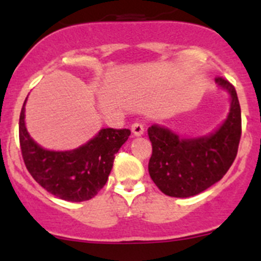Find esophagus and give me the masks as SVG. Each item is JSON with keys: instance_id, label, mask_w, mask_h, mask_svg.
Instances as JSON below:
<instances>
[{"instance_id": "34e87169", "label": "esophagus", "mask_w": 261, "mask_h": 261, "mask_svg": "<svg viewBox=\"0 0 261 261\" xmlns=\"http://www.w3.org/2000/svg\"><path fill=\"white\" fill-rule=\"evenodd\" d=\"M131 130H133L134 135H135V136L143 135V134H144V123L136 121V122H134L133 125H131Z\"/></svg>"}]
</instances>
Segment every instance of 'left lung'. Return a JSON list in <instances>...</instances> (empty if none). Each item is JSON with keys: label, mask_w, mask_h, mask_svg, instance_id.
Segmentation results:
<instances>
[{"label": "left lung", "mask_w": 261, "mask_h": 261, "mask_svg": "<svg viewBox=\"0 0 261 261\" xmlns=\"http://www.w3.org/2000/svg\"><path fill=\"white\" fill-rule=\"evenodd\" d=\"M216 82L231 96L227 120L215 134L199 139H179L168 128H147L152 152L149 174L158 188L170 197L196 196L222 179L238 155L241 138V109L236 89L223 77Z\"/></svg>", "instance_id": "obj_1"}]
</instances>
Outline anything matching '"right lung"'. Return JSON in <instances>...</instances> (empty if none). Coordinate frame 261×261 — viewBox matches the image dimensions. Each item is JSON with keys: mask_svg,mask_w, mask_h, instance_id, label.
Returning a JSON list of instances; mask_svg holds the SVG:
<instances>
[{"mask_svg": "<svg viewBox=\"0 0 261 261\" xmlns=\"http://www.w3.org/2000/svg\"><path fill=\"white\" fill-rule=\"evenodd\" d=\"M26 102V101H25ZM25 102L18 121L21 154L26 169L44 189L69 202L93 198L106 184L115 154L130 136L128 128H102L86 145L70 151H49L25 127Z\"/></svg>", "mask_w": 261, "mask_h": 261, "instance_id": "obj_1", "label": "right lung"}]
</instances>
